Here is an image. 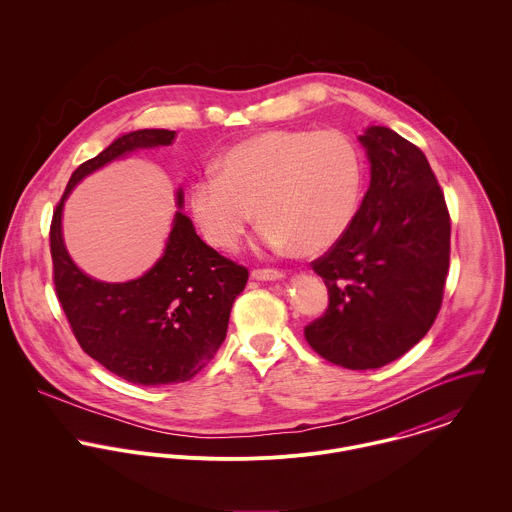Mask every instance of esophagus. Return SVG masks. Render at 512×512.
Wrapping results in <instances>:
<instances>
[{
	"instance_id": "esophagus-1",
	"label": "esophagus",
	"mask_w": 512,
	"mask_h": 512,
	"mask_svg": "<svg viewBox=\"0 0 512 512\" xmlns=\"http://www.w3.org/2000/svg\"><path fill=\"white\" fill-rule=\"evenodd\" d=\"M252 278H254V280H260V282H276V280L286 278V274L280 272V270L266 268V270H252Z\"/></svg>"
}]
</instances>
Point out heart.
I'll list each match as a JSON object with an SVG mask.
<instances>
[{
  "label": "heart",
  "instance_id": "1",
  "mask_svg": "<svg viewBox=\"0 0 512 512\" xmlns=\"http://www.w3.org/2000/svg\"><path fill=\"white\" fill-rule=\"evenodd\" d=\"M215 175L187 191L191 217L217 250H234L250 222L262 240L315 256L333 248L357 215L363 159L341 130H270L224 149Z\"/></svg>",
  "mask_w": 512,
  "mask_h": 512
}]
</instances>
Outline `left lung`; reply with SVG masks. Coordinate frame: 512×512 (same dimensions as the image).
<instances>
[{
  "instance_id": "left-lung-1",
  "label": "left lung",
  "mask_w": 512,
  "mask_h": 512,
  "mask_svg": "<svg viewBox=\"0 0 512 512\" xmlns=\"http://www.w3.org/2000/svg\"><path fill=\"white\" fill-rule=\"evenodd\" d=\"M359 142L370 185L345 236L313 264L329 292L305 327L309 347L333 365L380 368L410 351L438 317L449 270L451 222L420 147L370 126Z\"/></svg>"
}]
</instances>
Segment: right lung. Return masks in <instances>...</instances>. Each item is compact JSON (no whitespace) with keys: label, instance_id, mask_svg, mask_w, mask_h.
<instances>
[{"label":"right lung","instance_id":"add662e5","mask_svg":"<svg viewBox=\"0 0 512 512\" xmlns=\"http://www.w3.org/2000/svg\"><path fill=\"white\" fill-rule=\"evenodd\" d=\"M171 130H136L74 169L51 222L53 282L82 351L140 386L191 380L219 351L248 270L207 246L187 215L175 213L161 258L142 278L108 284L86 276L63 240V207L96 169L136 149L171 146ZM183 207V189H177Z\"/></svg>","mask_w":512,"mask_h":512}]
</instances>
